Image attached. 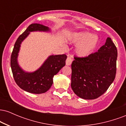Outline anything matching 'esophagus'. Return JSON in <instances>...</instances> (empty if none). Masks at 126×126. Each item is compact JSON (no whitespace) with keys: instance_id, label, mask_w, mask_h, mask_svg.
Instances as JSON below:
<instances>
[{"instance_id":"1","label":"esophagus","mask_w":126,"mask_h":126,"mask_svg":"<svg viewBox=\"0 0 126 126\" xmlns=\"http://www.w3.org/2000/svg\"><path fill=\"white\" fill-rule=\"evenodd\" d=\"M72 61H73V59H72L71 57H68L67 59H66V65H67V66H70V65L72 64Z\"/></svg>"}]
</instances>
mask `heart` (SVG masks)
<instances>
[{
    "label": "heart",
    "instance_id": "heart-1",
    "mask_svg": "<svg viewBox=\"0 0 126 126\" xmlns=\"http://www.w3.org/2000/svg\"><path fill=\"white\" fill-rule=\"evenodd\" d=\"M98 37L89 32L83 31L76 33L73 35V41L79 44L76 48V53L79 57H86L93 53L98 44Z\"/></svg>",
    "mask_w": 126,
    "mask_h": 126
}]
</instances>
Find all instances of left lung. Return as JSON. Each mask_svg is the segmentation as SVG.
<instances>
[{
    "label": "left lung",
    "instance_id": "obj_1",
    "mask_svg": "<svg viewBox=\"0 0 126 126\" xmlns=\"http://www.w3.org/2000/svg\"><path fill=\"white\" fill-rule=\"evenodd\" d=\"M117 50L111 38L97 52L86 57H75L72 63L71 87L85 99H94L106 92L116 74Z\"/></svg>",
    "mask_w": 126,
    "mask_h": 126
}]
</instances>
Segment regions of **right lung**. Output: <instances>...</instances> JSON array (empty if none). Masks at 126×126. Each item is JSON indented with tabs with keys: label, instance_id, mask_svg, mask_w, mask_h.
I'll return each instance as SVG.
<instances>
[{
	"label": "right lung",
	"instance_id": "add662e5",
	"mask_svg": "<svg viewBox=\"0 0 126 126\" xmlns=\"http://www.w3.org/2000/svg\"><path fill=\"white\" fill-rule=\"evenodd\" d=\"M49 31L50 29L40 24H32L17 39L11 54V66L14 80L23 90L32 94L47 92L53 84V78L66 64V54L51 55L38 70L34 72H25L18 63V53L23 40L32 31Z\"/></svg>",
	"mask_w": 126,
	"mask_h": 126
}]
</instances>
